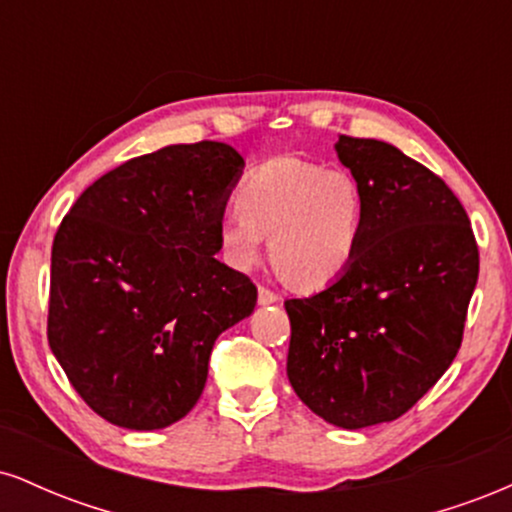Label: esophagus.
Wrapping results in <instances>:
<instances>
[{
	"instance_id": "obj_1",
	"label": "esophagus",
	"mask_w": 512,
	"mask_h": 512,
	"mask_svg": "<svg viewBox=\"0 0 512 512\" xmlns=\"http://www.w3.org/2000/svg\"><path fill=\"white\" fill-rule=\"evenodd\" d=\"M276 301H279V293H274L272 289H264V286L257 289V303L260 305H272Z\"/></svg>"
}]
</instances>
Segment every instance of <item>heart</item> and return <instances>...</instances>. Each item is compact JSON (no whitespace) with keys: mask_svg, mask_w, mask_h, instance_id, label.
I'll list each match as a JSON object with an SVG mask.
<instances>
[{"mask_svg":"<svg viewBox=\"0 0 512 512\" xmlns=\"http://www.w3.org/2000/svg\"><path fill=\"white\" fill-rule=\"evenodd\" d=\"M238 211L219 221L223 260L248 272L264 238L296 289L317 291L349 272L366 223V199L349 170L281 156L257 166L238 190Z\"/></svg>","mask_w":512,"mask_h":512,"instance_id":"1","label":"heart"}]
</instances>
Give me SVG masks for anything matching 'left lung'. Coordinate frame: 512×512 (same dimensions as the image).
Wrapping results in <instances>:
<instances>
[{"mask_svg": "<svg viewBox=\"0 0 512 512\" xmlns=\"http://www.w3.org/2000/svg\"><path fill=\"white\" fill-rule=\"evenodd\" d=\"M366 199L358 255L342 279L286 301V375L339 428L395 421L450 368L479 276L469 216L452 190L397 146L334 144Z\"/></svg>", "mask_w": 512, "mask_h": 512, "instance_id": "1", "label": "left lung"}]
</instances>
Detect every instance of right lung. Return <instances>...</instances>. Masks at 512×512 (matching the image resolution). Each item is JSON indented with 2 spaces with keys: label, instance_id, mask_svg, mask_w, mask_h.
I'll use <instances>...</instances> for the list:
<instances>
[{
  "label": "right lung",
  "instance_id": "obj_1",
  "mask_svg": "<svg viewBox=\"0 0 512 512\" xmlns=\"http://www.w3.org/2000/svg\"><path fill=\"white\" fill-rule=\"evenodd\" d=\"M243 166L221 142L166 146L86 187L57 228L48 342L110 424L180 421L202 395L216 337L255 310V284L214 257Z\"/></svg>",
  "mask_w": 512,
  "mask_h": 512
}]
</instances>
